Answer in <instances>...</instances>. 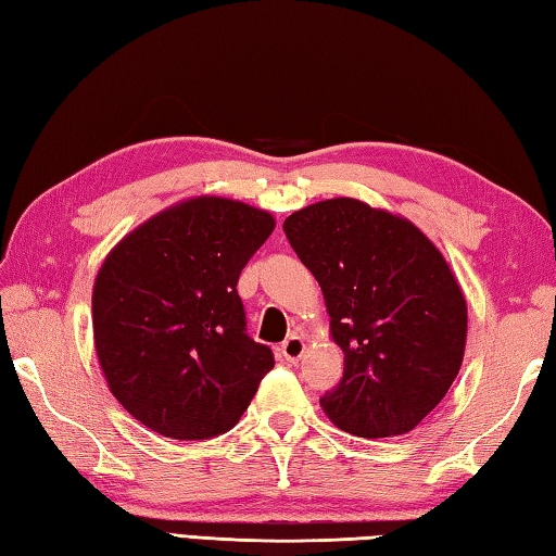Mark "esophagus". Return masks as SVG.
<instances>
[{
	"label": "esophagus",
	"mask_w": 556,
	"mask_h": 556,
	"mask_svg": "<svg viewBox=\"0 0 556 556\" xmlns=\"http://www.w3.org/2000/svg\"><path fill=\"white\" fill-rule=\"evenodd\" d=\"M303 351H305V341L299 334H291L285 344H281V356H285L289 363H296L303 356Z\"/></svg>",
	"instance_id": "34e87169"
}]
</instances>
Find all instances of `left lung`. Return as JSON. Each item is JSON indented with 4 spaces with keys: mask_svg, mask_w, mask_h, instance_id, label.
<instances>
[{
    "mask_svg": "<svg viewBox=\"0 0 556 556\" xmlns=\"http://www.w3.org/2000/svg\"><path fill=\"white\" fill-rule=\"evenodd\" d=\"M285 233L323 289L344 377L320 399L356 437L406 434L440 404L466 349V299L416 224L353 198L285 219Z\"/></svg>",
    "mask_w": 556,
    "mask_h": 556,
    "instance_id": "1",
    "label": "left lung"
}]
</instances>
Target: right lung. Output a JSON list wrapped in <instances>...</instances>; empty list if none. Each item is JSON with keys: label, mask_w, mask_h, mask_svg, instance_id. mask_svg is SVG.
<instances>
[{"label": "right lung", "mask_w": 556, "mask_h": 556, "mask_svg": "<svg viewBox=\"0 0 556 556\" xmlns=\"http://www.w3.org/2000/svg\"><path fill=\"white\" fill-rule=\"evenodd\" d=\"M275 229L269 212L193 198L140 224L92 289L96 351L116 401L152 432L210 440L231 430L271 349L245 334L236 285Z\"/></svg>", "instance_id": "add662e5"}]
</instances>
